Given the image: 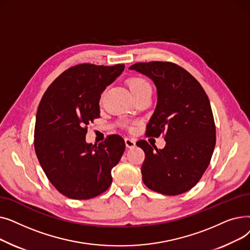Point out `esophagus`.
Returning a JSON list of instances; mask_svg holds the SVG:
<instances>
[{"instance_id": "1", "label": "esophagus", "mask_w": 250, "mask_h": 250, "mask_svg": "<svg viewBox=\"0 0 250 250\" xmlns=\"http://www.w3.org/2000/svg\"><path fill=\"white\" fill-rule=\"evenodd\" d=\"M125 146L127 148H134L136 146V141L134 139H129V138H125Z\"/></svg>"}]
</instances>
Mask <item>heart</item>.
<instances>
[{
    "instance_id": "b5f03b06",
    "label": "heart",
    "mask_w": 250,
    "mask_h": 250,
    "mask_svg": "<svg viewBox=\"0 0 250 250\" xmlns=\"http://www.w3.org/2000/svg\"><path fill=\"white\" fill-rule=\"evenodd\" d=\"M128 87L133 95H137L144 92H152V88L149 82L142 77H132L128 79ZM103 96V94H102ZM101 96V97H102Z\"/></svg>"
}]
</instances>
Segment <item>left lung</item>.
I'll return each mask as SVG.
<instances>
[{
	"instance_id": "8db88e82",
	"label": "left lung",
	"mask_w": 250,
	"mask_h": 250,
	"mask_svg": "<svg viewBox=\"0 0 250 250\" xmlns=\"http://www.w3.org/2000/svg\"><path fill=\"white\" fill-rule=\"evenodd\" d=\"M147 76L157 89V105L147 125L149 136L164 135L163 149L146 141L137 146L145 152L143 181L154 191L176 195L199 182L216 145V126L209 100L201 84L185 69L168 62L130 65Z\"/></svg>"
}]
</instances>
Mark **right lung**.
Masks as SVG:
<instances>
[{"instance_id": "right-lung-1", "label": "right lung", "mask_w": 250, "mask_h": 250, "mask_svg": "<svg viewBox=\"0 0 250 250\" xmlns=\"http://www.w3.org/2000/svg\"><path fill=\"white\" fill-rule=\"evenodd\" d=\"M124 70L125 64L75 65L52 82L39 103L35 153L51 185L70 199H92L111 185L125 141L111 135L92 145L86 142V125L100 117L102 92Z\"/></svg>"}]
</instances>
